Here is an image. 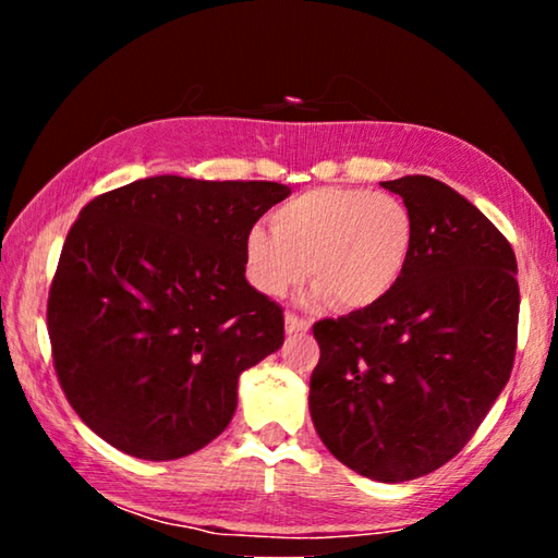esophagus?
<instances>
[{
	"label": "esophagus",
	"mask_w": 558,
	"mask_h": 558,
	"mask_svg": "<svg viewBox=\"0 0 558 558\" xmlns=\"http://www.w3.org/2000/svg\"><path fill=\"white\" fill-rule=\"evenodd\" d=\"M286 329H288V335H305L310 329V319L300 317L295 313H288L286 315Z\"/></svg>",
	"instance_id": "34e87169"
}]
</instances>
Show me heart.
Here are the masks:
<instances>
[{"label":"heart","instance_id":"b5f03b06","mask_svg":"<svg viewBox=\"0 0 558 558\" xmlns=\"http://www.w3.org/2000/svg\"><path fill=\"white\" fill-rule=\"evenodd\" d=\"M272 229L243 233L245 278L282 298L310 272L317 298L342 310L372 307L399 286L413 251V216L399 196L319 186L278 206Z\"/></svg>","mask_w":558,"mask_h":558}]
</instances>
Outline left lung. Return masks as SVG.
<instances>
[{"label":"left lung","mask_w":558,"mask_h":558,"mask_svg":"<svg viewBox=\"0 0 558 558\" xmlns=\"http://www.w3.org/2000/svg\"><path fill=\"white\" fill-rule=\"evenodd\" d=\"M413 216L409 266L389 295L313 335L310 415L327 450L379 483L452 460L514 366L517 258L502 231L426 174L384 182Z\"/></svg>","instance_id":"1"}]
</instances>
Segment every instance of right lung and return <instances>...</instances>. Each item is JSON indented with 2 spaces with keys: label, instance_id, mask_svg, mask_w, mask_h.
<instances>
[{
  "label": "right lung",
  "instance_id": "1",
  "mask_svg": "<svg viewBox=\"0 0 558 558\" xmlns=\"http://www.w3.org/2000/svg\"><path fill=\"white\" fill-rule=\"evenodd\" d=\"M288 194L165 174L83 206L46 325L65 399L112 448L177 460L229 426L241 372L286 339L282 307L245 280L243 233Z\"/></svg>",
  "mask_w": 558,
  "mask_h": 558
}]
</instances>
